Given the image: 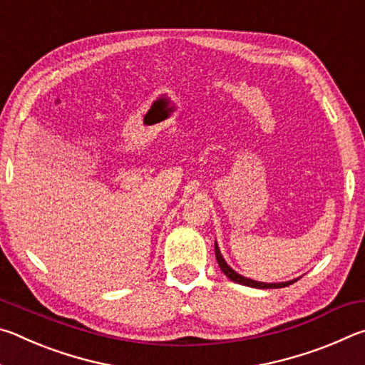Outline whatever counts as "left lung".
I'll return each instance as SVG.
<instances>
[{
    "label": "left lung",
    "instance_id": "1",
    "mask_svg": "<svg viewBox=\"0 0 365 365\" xmlns=\"http://www.w3.org/2000/svg\"><path fill=\"white\" fill-rule=\"evenodd\" d=\"M215 259H217V264H219L220 270L224 272V274L228 277V279H230L235 283H240V285H246V287H252V288H283V287L292 285V283H294L296 280H298V279H296V280H289V282H285V283H264V282H256V280L246 279V277L237 274V272H235L230 267V265H228L224 261V257H222L220 251L217 248V243H215Z\"/></svg>",
    "mask_w": 365,
    "mask_h": 365
}]
</instances>
